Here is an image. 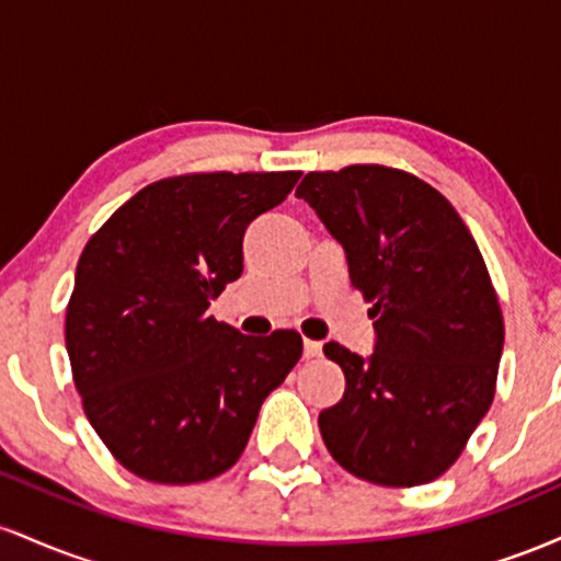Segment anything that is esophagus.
<instances>
[{
    "label": "esophagus",
    "instance_id": "1",
    "mask_svg": "<svg viewBox=\"0 0 561 561\" xmlns=\"http://www.w3.org/2000/svg\"><path fill=\"white\" fill-rule=\"evenodd\" d=\"M302 356L306 358L321 356V343H317V340H306V343H302Z\"/></svg>",
    "mask_w": 561,
    "mask_h": 561
}]
</instances>
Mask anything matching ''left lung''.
I'll return each instance as SVG.
<instances>
[{
  "label": "left lung",
  "mask_w": 561,
  "mask_h": 561,
  "mask_svg": "<svg viewBox=\"0 0 561 561\" xmlns=\"http://www.w3.org/2000/svg\"><path fill=\"white\" fill-rule=\"evenodd\" d=\"M343 244L375 306V353H324L345 375L319 430L340 467L377 485L440 478L493 403L504 319L478 242L422 179L385 165L306 173L298 192Z\"/></svg>",
  "instance_id": "left-lung-1"
}]
</instances>
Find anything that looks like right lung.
<instances>
[{
  "label": "right lung",
  "mask_w": 561,
  "mask_h": 561,
  "mask_svg": "<svg viewBox=\"0 0 561 561\" xmlns=\"http://www.w3.org/2000/svg\"><path fill=\"white\" fill-rule=\"evenodd\" d=\"M300 171L192 173L137 192L83 248L66 347L83 411L141 480L186 485L240 459L261 403L302 353L208 317L242 274L250 221L285 203Z\"/></svg>",
  "instance_id": "add662e5"
}]
</instances>
